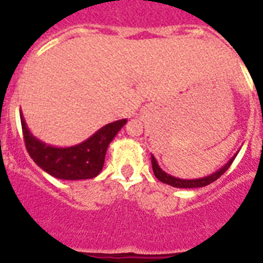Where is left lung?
Listing matches in <instances>:
<instances>
[{"mask_svg": "<svg viewBox=\"0 0 263 263\" xmlns=\"http://www.w3.org/2000/svg\"><path fill=\"white\" fill-rule=\"evenodd\" d=\"M235 157H236V154L231 158V159H230V161L227 162V163H226V165L223 166V167L219 168V170L213 173V174H211V176H206V177H202V178H197V180H181V178H177V177L170 176V174L165 173L161 167H159L157 159H155V157H154V155H151V163H153L154 174H155V177H157L158 180L161 181V182L167 183V185H172V186H174V187H185V189H191V187L206 186V185H209V183H212L213 181H216L219 177H221L224 173L227 172L228 167L231 166V163L234 162V159H235Z\"/></svg>", "mask_w": 263, "mask_h": 263, "instance_id": "left-lung-1", "label": "left lung"}]
</instances>
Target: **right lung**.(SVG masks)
Wrapping results in <instances>:
<instances>
[{"instance_id": "1", "label": "right lung", "mask_w": 263, "mask_h": 263, "mask_svg": "<svg viewBox=\"0 0 263 263\" xmlns=\"http://www.w3.org/2000/svg\"><path fill=\"white\" fill-rule=\"evenodd\" d=\"M23 135L29 157L50 176L59 180H89L100 174L104 167L109 143L124 127L127 119L109 123L100 128L85 142L71 147H54L32 135L20 112Z\"/></svg>"}]
</instances>
